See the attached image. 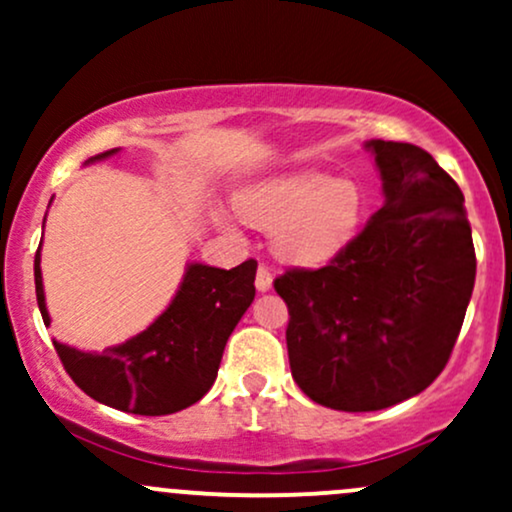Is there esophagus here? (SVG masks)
Listing matches in <instances>:
<instances>
[{"label": "esophagus", "instance_id": "1", "mask_svg": "<svg viewBox=\"0 0 512 512\" xmlns=\"http://www.w3.org/2000/svg\"><path fill=\"white\" fill-rule=\"evenodd\" d=\"M255 286H257V291H262V293L272 289V269H269L267 264H260V267H257Z\"/></svg>", "mask_w": 512, "mask_h": 512}]
</instances>
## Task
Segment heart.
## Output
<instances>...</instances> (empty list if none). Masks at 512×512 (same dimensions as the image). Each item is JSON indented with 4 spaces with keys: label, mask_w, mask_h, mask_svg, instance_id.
I'll use <instances>...</instances> for the list:
<instances>
[{
    "label": "heart",
    "mask_w": 512,
    "mask_h": 512,
    "mask_svg": "<svg viewBox=\"0 0 512 512\" xmlns=\"http://www.w3.org/2000/svg\"><path fill=\"white\" fill-rule=\"evenodd\" d=\"M236 207L248 221L272 228V248L279 257L293 264H322L354 240L366 197L356 180L298 168L245 185ZM216 219L226 228L236 226L226 209L216 211Z\"/></svg>",
    "instance_id": "obj_1"
}]
</instances>
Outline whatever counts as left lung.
Listing matches in <instances>:
<instances>
[{"mask_svg": "<svg viewBox=\"0 0 512 512\" xmlns=\"http://www.w3.org/2000/svg\"><path fill=\"white\" fill-rule=\"evenodd\" d=\"M383 207L322 269H289L291 375L313 402L378 411L424 392L448 363L472 298L477 257L457 182L414 144H363Z\"/></svg>", "mask_w": 512, "mask_h": 512, "instance_id": "8db88e82", "label": "left lung"}]
</instances>
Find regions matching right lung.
<instances>
[{"label":"right lung","instance_id":"right-lung-1","mask_svg":"<svg viewBox=\"0 0 512 512\" xmlns=\"http://www.w3.org/2000/svg\"><path fill=\"white\" fill-rule=\"evenodd\" d=\"M115 154L120 149L103 151L84 166ZM40 248L33 264L35 296L50 327ZM255 274V260L233 269L187 262L168 308L144 332L105 351H81L57 339L52 344L69 378L96 402L127 414H175L199 402L214 385L228 337L255 301Z\"/></svg>","mask_w":512,"mask_h":512}]
</instances>
